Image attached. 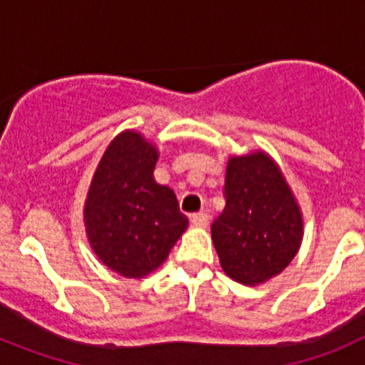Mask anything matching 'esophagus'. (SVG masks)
Segmentation results:
<instances>
[{"instance_id": "1", "label": "esophagus", "mask_w": 365, "mask_h": 365, "mask_svg": "<svg viewBox=\"0 0 365 365\" xmlns=\"http://www.w3.org/2000/svg\"><path fill=\"white\" fill-rule=\"evenodd\" d=\"M208 221H210V217H208V214L206 212H195V214H192V222L195 225V227H206L208 225Z\"/></svg>"}]
</instances>
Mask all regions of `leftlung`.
I'll return each instance as SVG.
<instances>
[{
  "mask_svg": "<svg viewBox=\"0 0 365 365\" xmlns=\"http://www.w3.org/2000/svg\"><path fill=\"white\" fill-rule=\"evenodd\" d=\"M225 199L212 222L222 270L245 285L274 278L296 256L303 235L302 212L278 164L265 151L230 157Z\"/></svg>",
  "mask_w": 365,
  "mask_h": 365,
  "instance_id": "1",
  "label": "left lung"
}]
</instances>
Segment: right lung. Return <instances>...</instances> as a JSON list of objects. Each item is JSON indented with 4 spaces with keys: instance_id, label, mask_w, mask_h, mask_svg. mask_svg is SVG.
I'll return each instance as SVG.
<instances>
[{
    "instance_id": "right-lung-1",
    "label": "right lung",
    "mask_w": 365,
    "mask_h": 365,
    "mask_svg": "<svg viewBox=\"0 0 365 365\" xmlns=\"http://www.w3.org/2000/svg\"><path fill=\"white\" fill-rule=\"evenodd\" d=\"M159 151L137 131L108 146L83 208L89 243L100 261L125 278H144L164 263L188 227L175 193L153 179Z\"/></svg>"
}]
</instances>
